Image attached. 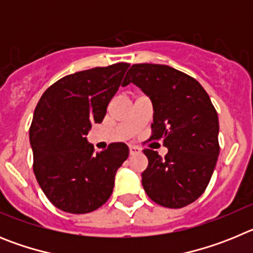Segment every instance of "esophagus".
<instances>
[{
	"mask_svg": "<svg viewBox=\"0 0 253 253\" xmlns=\"http://www.w3.org/2000/svg\"><path fill=\"white\" fill-rule=\"evenodd\" d=\"M140 152H142V151H140L139 147H135V146L129 147V153H130V156H135V154H139Z\"/></svg>",
	"mask_w": 253,
	"mask_h": 253,
	"instance_id": "esophagus-1",
	"label": "esophagus"
}]
</instances>
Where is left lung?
Here are the masks:
<instances>
[{"instance_id": "1", "label": "left lung", "mask_w": 253, "mask_h": 253, "mask_svg": "<svg viewBox=\"0 0 253 253\" xmlns=\"http://www.w3.org/2000/svg\"><path fill=\"white\" fill-rule=\"evenodd\" d=\"M138 86L153 106L151 139H162L165 158L144 149L142 185L154 203L186 207L209 184L219 156L218 114L195 78L165 64H133L123 84Z\"/></svg>"}]
</instances>
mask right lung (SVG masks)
Masks as SVG:
<instances>
[{"mask_svg": "<svg viewBox=\"0 0 253 253\" xmlns=\"http://www.w3.org/2000/svg\"><path fill=\"white\" fill-rule=\"evenodd\" d=\"M128 68V63H116L66 76L35 107L29 130L35 177L49 202L66 213L86 214L104 205L116 171L128 158L125 143L93 153L86 138L92 123L106 115Z\"/></svg>", "mask_w": 253, "mask_h": 253, "instance_id": "obj_1", "label": "right lung"}]
</instances>
